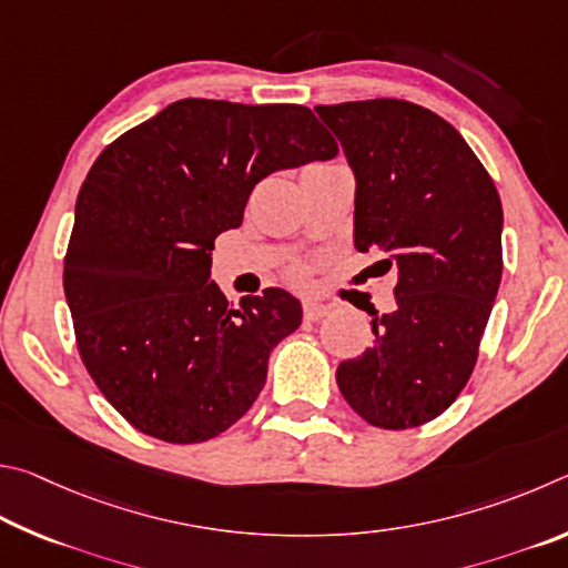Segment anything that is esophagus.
Here are the masks:
<instances>
[{
    "label": "esophagus",
    "instance_id": "1",
    "mask_svg": "<svg viewBox=\"0 0 568 568\" xmlns=\"http://www.w3.org/2000/svg\"><path fill=\"white\" fill-rule=\"evenodd\" d=\"M329 312H332V306H326L322 302H312V300L304 302V320L306 322H320Z\"/></svg>",
    "mask_w": 568,
    "mask_h": 568
}]
</instances>
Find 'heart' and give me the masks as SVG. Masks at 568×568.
<instances>
[{
	"instance_id": "1",
	"label": "heart",
	"mask_w": 568,
	"mask_h": 568,
	"mask_svg": "<svg viewBox=\"0 0 568 568\" xmlns=\"http://www.w3.org/2000/svg\"><path fill=\"white\" fill-rule=\"evenodd\" d=\"M306 274H310V272H306V266H302V264H300V266H294V268H292V276L296 278V282H304V278H306Z\"/></svg>"
}]
</instances>
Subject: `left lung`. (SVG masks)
<instances>
[{"label": "left lung", "mask_w": 568, "mask_h": 568, "mask_svg": "<svg viewBox=\"0 0 568 568\" xmlns=\"http://www.w3.org/2000/svg\"><path fill=\"white\" fill-rule=\"evenodd\" d=\"M356 179L354 246L396 266L394 312L336 369L352 409L379 429L436 419L469 382L501 282V199L456 129L404 99L314 106ZM382 264V262H379Z\"/></svg>", "instance_id": "left-lung-1"}]
</instances>
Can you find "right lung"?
I'll use <instances>...</instances> for the list:
<instances>
[{"label": "right lung", "instance_id": "right-lung-1", "mask_svg": "<svg viewBox=\"0 0 568 568\" xmlns=\"http://www.w3.org/2000/svg\"><path fill=\"white\" fill-rule=\"evenodd\" d=\"M336 154L302 104L179 99L97 156L77 196L64 294L89 376L134 429L199 444L256 402L302 304L272 286L229 306L209 282L214 239L242 226L264 176Z\"/></svg>", "mask_w": 568, "mask_h": 568}]
</instances>
